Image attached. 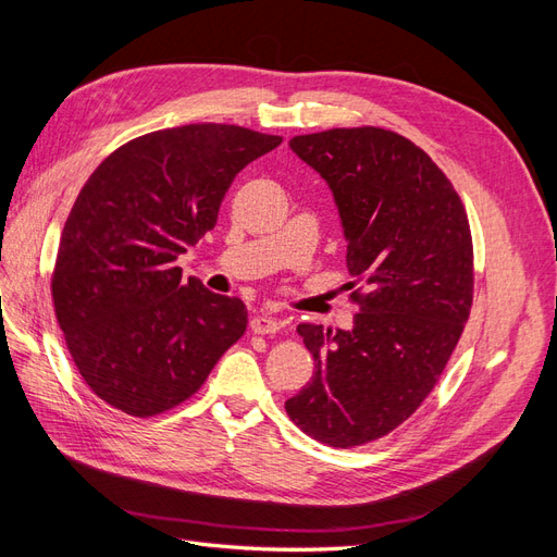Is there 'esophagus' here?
Here are the masks:
<instances>
[{"label":"esophagus","instance_id":"1","mask_svg":"<svg viewBox=\"0 0 557 557\" xmlns=\"http://www.w3.org/2000/svg\"><path fill=\"white\" fill-rule=\"evenodd\" d=\"M281 327H283L281 320L267 315V313H260V315H252L250 318V330L256 332V334H276Z\"/></svg>","mask_w":557,"mask_h":557}]
</instances>
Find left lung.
I'll use <instances>...</instances> for the list:
<instances>
[{
  "instance_id": "8db88e82",
  "label": "left lung",
  "mask_w": 557,
  "mask_h": 557,
  "mask_svg": "<svg viewBox=\"0 0 557 557\" xmlns=\"http://www.w3.org/2000/svg\"><path fill=\"white\" fill-rule=\"evenodd\" d=\"M330 185L346 237L350 330L301 323L315 372L285 401L313 440L350 448L393 432L432 393L471 309L474 248L446 174L401 134L336 127L290 139Z\"/></svg>"
}]
</instances>
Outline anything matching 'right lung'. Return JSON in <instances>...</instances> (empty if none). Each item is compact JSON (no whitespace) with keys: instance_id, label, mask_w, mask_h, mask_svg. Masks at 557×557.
<instances>
[{"instance_id":"add662e5","label":"right lung","mask_w":557,"mask_h":557,"mask_svg":"<svg viewBox=\"0 0 557 557\" xmlns=\"http://www.w3.org/2000/svg\"><path fill=\"white\" fill-rule=\"evenodd\" d=\"M283 139L199 123L132 139L97 166L66 218L50 290L78 374L113 409L178 407L237 344V297L181 276L176 260L215 227L244 166Z\"/></svg>"}]
</instances>
